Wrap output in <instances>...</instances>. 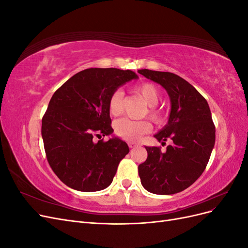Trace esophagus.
I'll use <instances>...</instances> for the list:
<instances>
[{"mask_svg": "<svg viewBox=\"0 0 248 248\" xmlns=\"http://www.w3.org/2000/svg\"><path fill=\"white\" fill-rule=\"evenodd\" d=\"M128 146L130 149H133V148H136L138 145L136 144V142H128Z\"/></svg>", "mask_w": 248, "mask_h": 248, "instance_id": "obj_1", "label": "esophagus"}]
</instances>
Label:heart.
<instances>
[{
  "instance_id": "1",
  "label": "heart",
  "mask_w": 248,
  "mask_h": 248,
  "mask_svg": "<svg viewBox=\"0 0 248 248\" xmlns=\"http://www.w3.org/2000/svg\"><path fill=\"white\" fill-rule=\"evenodd\" d=\"M136 93H138L144 101L146 102L148 108L147 114L155 122H160L163 114L162 111L156 108L157 103L159 101V92L157 88L145 82L136 88ZM122 101H123V92L117 90L109 96L108 102V109L109 115L112 117H117L122 111ZM115 133L117 136L125 140L128 141H138L144 134L150 132L152 126L148 121H132L129 119H120L114 124Z\"/></svg>"
}]
</instances>
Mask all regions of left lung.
<instances>
[{"label":"left lung","mask_w":248,"mask_h":248,"mask_svg":"<svg viewBox=\"0 0 248 248\" xmlns=\"http://www.w3.org/2000/svg\"><path fill=\"white\" fill-rule=\"evenodd\" d=\"M139 73L162 86L171 108L168 124L154 138L166 144L145 147L147 160L139 166L141 185L155 194H174L197 181L205 170L215 144V126L207 100L188 81L171 72L140 69Z\"/></svg>","instance_id":"1"}]
</instances>
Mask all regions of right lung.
Returning <instances> with one entry per match:
<instances>
[{
	"label": "right lung",
	"mask_w": 248,
	"mask_h": 248,
	"mask_svg": "<svg viewBox=\"0 0 248 248\" xmlns=\"http://www.w3.org/2000/svg\"><path fill=\"white\" fill-rule=\"evenodd\" d=\"M138 78L131 70L89 68L60 87L42 118L41 134L51 170L61 181L78 191L107 188L129 148L109 136V96L125 82Z\"/></svg>",
	"instance_id": "right-lung-1"
}]
</instances>
